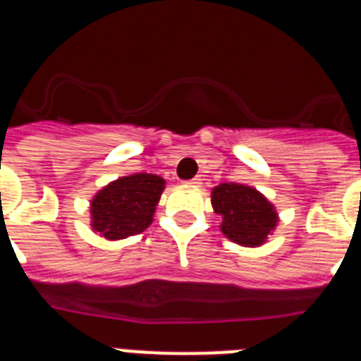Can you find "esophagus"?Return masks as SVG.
<instances>
[{
	"mask_svg": "<svg viewBox=\"0 0 361 361\" xmlns=\"http://www.w3.org/2000/svg\"><path fill=\"white\" fill-rule=\"evenodd\" d=\"M188 184H190V186H200V184H202V178L200 177L191 178V180H188Z\"/></svg>",
	"mask_w": 361,
	"mask_h": 361,
	"instance_id": "esophagus-1",
	"label": "esophagus"
}]
</instances>
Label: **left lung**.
<instances>
[{"mask_svg": "<svg viewBox=\"0 0 361 361\" xmlns=\"http://www.w3.org/2000/svg\"><path fill=\"white\" fill-rule=\"evenodd\" d=\"M212 206L222 216L220 231L235 244L258 247L266 244L279 224L275 206L255 188L224 183L213 188Z\"/></svg>", "mask_w": 361, "mask_h": 361, "instance_id": "obj_1", "label": "left lung"}]
</instances>
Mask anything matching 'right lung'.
Here are the masks:
<instances>
[{
    "label": "right lung",
    "instance_id": "obj_1",
    "mask_svg": "<svg viewBox=\"0 0 361 361\" xmlns=\"http://www.w3.org/2000/svg\"><path fill=\"white\" fill-rule=\"evenodd\" d=\"M166 180L153 173H133L111 180L90 202V226L99 237L121 240L145 231L153 222Z\"/></svg>",
    "mask_w": 361,
    "mask_h": 361
}]
</instances>
